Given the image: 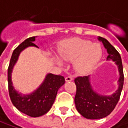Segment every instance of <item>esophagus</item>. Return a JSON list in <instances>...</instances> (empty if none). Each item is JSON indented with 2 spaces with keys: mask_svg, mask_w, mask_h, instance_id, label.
I'll return each mask as SVG.
<instances>
[{
  "mask_svg": "<svg viewBox=\"0 0 128 128\" xmlns=\"http://www.w3.org/2000/svg\"><path fill=\"white\" fill-rule=\"evenodd\" d=\"M65 80H66V82H71V81L73 80V78H72V76H66L65 78Z\"/></svg>",
  "mask_w": 128,
  "mask_h": 128,
  "instance_id": "obj_1",
  "label": "esophagus"
}]
</instances>
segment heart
Returning a JSON list of instances; mask_svg holds the SVG:
<instances>
[{"label":"heart","mask_w":128,"mask_h":128,"mask_svg":"<svg viewBox=\"0 0 128 128\" xmlns=\"http://www.w3.org/2000/svg\"><path fill=\"white\" fill-rule=\"evenodd\" d=\"M60 58L66 62H72L75 70L84 74L90 71L99 62L102 50L99 44L89 40L73 38L64 40L58 50ZM58 64H62L59 59Z\"/></svg>","instance_id":"1"}]
</instances>
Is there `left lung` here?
<instances>
[{"label":"left lung","instance_id":"left-lung-1","mask_svg":"<svg viewBox=\"0 0 128 128\" xmlns=\"http://www.w3.org/2000/svg\"><path fill=\"white\" fill-rule=\"evenodd\" d=\"M98 38L107 49L108 53L107 59L113 60L118 66L120 76L118 88L111 96H102L96 92L90 85L89 76H78L75 78L74 81L76 85L75 104L76 109L81 115L90 119L102 118L111 114L119 100L124 84L123 66L120 54L107 39L102 37Z\"/></svg>","mask_w":128,"mask_h":128}]
</instances>
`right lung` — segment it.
I'll return each instance as SVG.
<instances>
[{
  "label": "right lung",
  "mask_w": 128,
  "mask_h": 128,
  "mask_svg": "<svg viewBox=\"0 0 128 128\" xmlns=\"http://www.w3.org/2000/svg\"><path fill=\"white\" fill-rule=\"evenodd\" d=\"M36 37L26 39L13 51L8 67L9 93L13 105L20 112L31 117H38L46 114L52 108L58 89L65 83L64 76L47 74L44 82L36 90L29 95L18 93L12 86L11 75L13 66L16 63L19 54L28 46L38 47L33 42Z\"/></svg>",
  "instance_id": "1"
}]
</instances>
